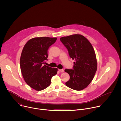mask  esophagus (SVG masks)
<instances>
[{
    "instance_id": "obj_1",
    "label": "esophagus",
    "mask_w": 121,
    "mask_h": 121,
    "mask_svg": "<svg viewBox=\"0 0 121 121\" xmlns=\"http://www.w3.org/2000/svg\"><path fill=\"white\" fill-rule=\"evenodd\" d=\"M59 71L61 72H64V71L63 69H59Z\"/></svg>"
}]
</instances>
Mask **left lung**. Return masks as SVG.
<instances>
[{
  "instance_id": "1",
  "label": "left lung",
  "mask_w": 121,
  "mask_h": 121,
  "mask_svg": "<svg viewBox=\"0 0 121 121\" xmlns=\"http://www.w3.org/2000/svg\"><path fill=\"white\" fill-rule=\"evenodd\" d=\"M60 40L68 49L70 57L75 60L73 69L65 70L70 76L66 85L73 90H83L92 82L97 69L94 48L86 38L79 34L62 37Z\"/></svg>"
}]
</instances>
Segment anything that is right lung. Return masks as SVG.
I'll use <instances>...</instances> for the list:
<instances>
[{"instance_id":"1","label":"right lung","mask_w":121,"mask_h":121,"mask_svg":"<svg viewBox=\"0 0 121 121\" xmlns=\"http://www.w3.org/2000/svg\"><path fill=\"white\" fill-rule=\"evenodd\" d=\"M56 40L57 38H34L29 39L23 48L20 59L21 72L27 84L36 91L49 86L52 77L57 73V68L43 64L48 60L49 48Z\"/></svg>"}]
</instances>
